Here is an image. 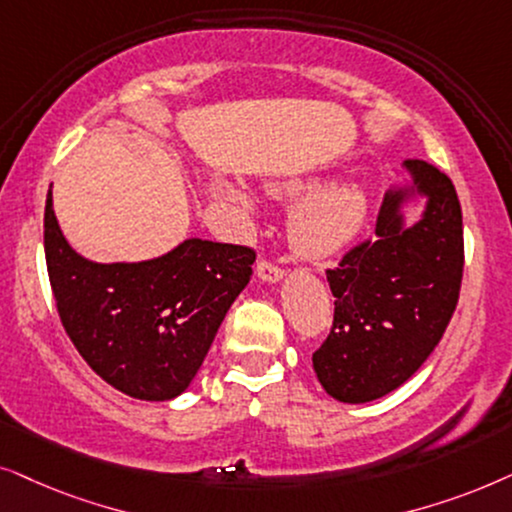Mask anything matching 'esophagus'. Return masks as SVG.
<instances>
[{
    "label": "esophagus",
    "mask_w": 512,
    "mask_h": 512,
    "mask_svg": "<svg viewBox=\"0 0 512 512\" xmlns=\"http://www.w3.org/2000/svg\"><path fill=\"white\" fill-rule=\"evenodd\" d=\"M283 274H285L283 267H278L276 262L267 260V257H262V260L257 262V276H260L262 281H267V283H276V281H281Z\"/></svg>",
    "instance_id": "34e87169"
}]
</instances>
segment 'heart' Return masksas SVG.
<instances>
[{"instance_id": "heart-1", "label": "heart", "mask_w": 512, "mask_h": 512, "mask_svg": "<svg viewBox=\"0 0 512 512\" xmlns=\"http://www.w3.org/2000/svg\"><path fill=\"white\" fill-rule=\"evenodd\" d=\"M302 185L271 187L276 196L299 194ZM224 194L238 203L243 210H252V199L243 189L224 185ZM367 199L365 192L356 185H339L306 196L297 203L290 217V238L297 252L304 257H327L346 248L358 236L365 222Z\"/></svg>"}]
</instances>
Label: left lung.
<instances>
[{"instance_id": "obj_1", "label": "left lung", "mask_w": 512, "mask_h": 512, "mask_svg": "<svg viewBox=\"0 0 512 512\" xmlns=\"http://www.w3.org/2000/svg\"><path fill=\"white\" fill-rule=\"evenodd\" d=\"M424 217L403 224L407 189L381 203L374 238L327 269L335 295L330 335L313 353L318 381L339 403H370L403 386L445 335L463 278L461 203L452 180L431 163L407 159Z\"/></svg>"}]
</instances>
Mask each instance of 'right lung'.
I'll use <instances>...</instances> for the list:
<instances>
[{
  "label": "right lung",
  "mask_w": 512,
  "mask_h": 512,
  "mask_svg": "<svg viewBox=\"0 0 512 512\" xmlns=\"http://www.w3.org/2000/svg\"><path fill=\"white\" fill-rule=\"evenodd\" d=\"M44 252L74 349L109 386L140 400H170L192 384L255 262L248 245L203 238L147 262H88L65 241L51 192Z\"/></svg>",
  "instance_id": "right-lung-1"
}]
</instances>
